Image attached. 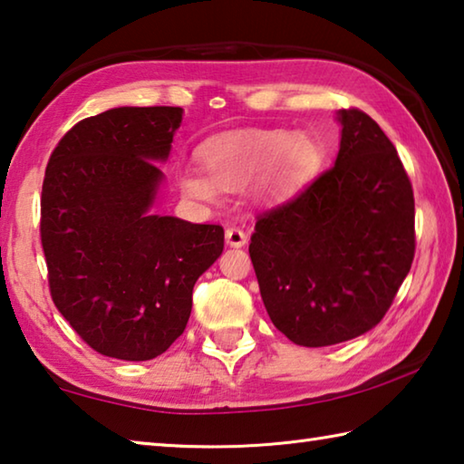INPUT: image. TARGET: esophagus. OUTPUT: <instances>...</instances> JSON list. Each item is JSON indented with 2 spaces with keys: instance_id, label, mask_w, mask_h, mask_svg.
<instances>
[{
  "instance_id": "obj_1",
  "label": "esophagus",
  "mask_w": 464,
  "mask_h": 464,
  "mask_svg": "<svg viewBox=\"0 0 464 464\" xmlns=\"http://www.w3.org/2000/svg\"><path fill=\"white\" fill-rule=\"evenodd\" d=\"M225 241L229 247H243L247 243V235L237 229V227H229V229L225 231Z\"/></svg>"
}]
</instances>
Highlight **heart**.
I'll return each mask as SVG.
<instances>
[{"label":"heart","instance_id":"obj_1","mask_svg":"<svg viewBox=\"0 0 464 464\" xmlns=\"http://www.w3.org/2000/svg\"><path fill=\"white\" fill-rule=\"evenodd\" d=\"M207 172L184 168L179 176L187 197L215 203L223 190H241L256 182L257 203H274L298 190L320 164L316 144L288 130L229 131L203 148Z\"/></svg>","mask_w":464,"mask_h":464}]
</instances>
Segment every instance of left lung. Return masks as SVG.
Instances as JSON below:
<instances>
[{
    "instance_id": "8db88e82",
    "label": "left lung",
    "mask_w": 464,
    "mask_h": 464,
    "mask_svg": "<svg viewBox=\"0 0 464 464\" xmlns=\"http://www.w3.org/2000/svg\"><path fill=\"white\" fill-rule=\"evenodd\" d=\"M334 166L257 217L249 256L277 331L302 347L363 334L392 306L414 259V192L382 128L336 111Z\"/></svg>"
}]
</instances>
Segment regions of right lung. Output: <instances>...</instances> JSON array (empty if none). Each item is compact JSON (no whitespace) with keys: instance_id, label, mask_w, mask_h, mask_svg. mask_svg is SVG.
<instances>
[{"instance_id":"add662e5","label":"right lung","mask_w":464,"mask_h":464,"mask_svg":"<svg viewBox=\"0 0 464 464\" xmlns=\"http://www.w3.org/2000/svg\"><path fill=\"white\" fill-rule=\"evenodd\" d=\"M180 107H115L58 141L42 184L53 300L91 349L148 361L187 328L192 288L223 254L218 225L154 215Z\"/></svg>"}]
</instances>
